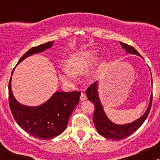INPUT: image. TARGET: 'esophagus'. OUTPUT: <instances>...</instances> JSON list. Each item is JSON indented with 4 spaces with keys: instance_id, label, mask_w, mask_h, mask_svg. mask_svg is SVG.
Wrapping results in <instances>:
<instances>
[{
    "instance_id": "obj_1",
    "label": "esophagus",
    "mask_w": 160,
    "mask_h": 160,
    "mask_svg": "<svg viewBox=\"0 0 160 160\" xmlns=\"http://www.w3.org/2000/svg\"><path fill=\"white\" fill-rule=\"evenodd\" d=\"M85 100H87V95L86 93L82 92L81 95H80V101H85Z\"/></svg>"
}]
</instances>
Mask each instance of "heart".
I'll return each instance as SVG.
<instances>
[{
    "label": "heart",
    "mask_w": 160,
    "mask_h": 160,
    "mask_svg": "<svg viewBox=\"0 0 160 160\" xmlns=\"http://www.w3.org/2000/svg\"><path fill=\"white\" fill-rule=\"evenodd\" d=\"M96 58L97 52L94 50L74 53L69 58L67 66L62 68L59 77L66 83L74 81L77 77L76 74L83 73L93 63Z\"/></svg>",
    "instance_id": "heart-1"
}]
</instances>
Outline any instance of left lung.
I'll list each match as a JSON object with an SVG mask.
<instances>
[{"instance_id": "8db88e82", "label": "left lung", "mask_w": 160, "mask_h": 160, "mask_svg": "<svg viewBox=\"0 0 160 160\" xmlns=\"http://www.w3.org/2000/svg\"><path fill=\"white\" fill-rule=\"evenodd\" d=\"M120 44L122 45V48L126 50L127 53H133V54L140 56L139 53L137 52V50L132 46L128 44L120 42ZM87 97L94 104V112L93 115V121L94 123L95 128L98 133L102 135L104 138H107L108 139L114 140H121L126 137L129 136L132 133L135 132L142 125L143 122L147 118L150 108L152 106V93L150 97L149 105L148 107L147 111L145 112V114L142 116L140 118L137 119L135 122L129 124H125V125H116L111 122L104 113L102 105L100 101L99 96H98V82H94L88 88L86 91Z\"/></svg>"}]
</instances>
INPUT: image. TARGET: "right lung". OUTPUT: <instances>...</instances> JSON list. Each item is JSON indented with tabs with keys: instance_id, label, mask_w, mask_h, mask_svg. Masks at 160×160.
Instances as JSON below:
<instances>
[{
	"instance_id": "1",
	"label": "right lung",
	"mask_w": 160,
	"mask_h": 160,
	"mask_svg": "<svg viewBox=\"0 0 160 160\" xmlns=\"http://www.w3.org/2000/svg\"><path fill=\"white\" fill-rule=\"evenodd\" d=\"M53 43L49 42L31 48L19 59L18 63L28 56L49 49ZM11 77L8 84L9 106L14 120L22 129L41 139H51L66 129L71 114L80 101V91L56 92L42 105L29 107L16 101L11 91Z\"/></svg>"
}]
</instances>
